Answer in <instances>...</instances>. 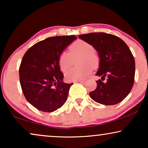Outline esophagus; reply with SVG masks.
<instances>
[{
    "mask_svg": "<svg viewBox=\"0 0 148 148\" xmlns=\"http://www.w3.org/2000/svg\"><path fill=\"white\" fill-rule=\"evenodd\" d=\"M75 83H80V84H84L85 81H78V82H75Z\"/></svg>",
    "mask_w": 148,
    "mask_h": 148,
    "instance_id": "34e87169",
    "label": "esophagus"
}]
</instances>
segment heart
Masks as SVG:
<instances>
[{
  "label": "heart",
  "mask_w": 148,
  "mask_h": 148,
  "mask_svg": "<svg viewBox=\"0 0 148 148\" xmlns=\"http://www.w3.org/2000/svg\"><path fill=\"white\" fill-rule=\"evenodd\" d=\"M94 48L90 43L84 40H77L70 46L69 53L62 52L58 57V62L60 70L65 72L71 66L73 59L79 56L77 64L79 66L73 68L65 73V79L68 82L82 81L90 75L92 68L99 65V56L94 51Z\"/></svg>",
  "instance_id": "heart-1"
}]
</instances>
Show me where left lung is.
<instances>
[{"instance_id":"8db88e82","label":"left lung","mask_w":148,"mask_h":148,"mask_svg":"<svg viewBox=\"0 0 148 148\" xmlns=\"http://www.w3.org/2000/svg\"><path fill=\"white\" fill-rule=\"evenodd\" d=\"M79 38L90 43L98 52L100 62L96 75L97 88L90 93L95 102L114 105L128 96L134 84L135 63L128 46L117 36L100 32L82 34ZM107 79L106 82L103 81Z\"/></svg>"}]
</instances>
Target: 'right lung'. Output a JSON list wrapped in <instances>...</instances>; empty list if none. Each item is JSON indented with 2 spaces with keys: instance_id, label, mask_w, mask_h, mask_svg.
<instances>
[{
  "instance_id": "obj_1",
  "label": "right lung",
  "mask_w": 148,
  "mask_h": 148,
  "mask_svg": "<svg viewBox=\"0 0 148 148\" xmlns=\"http://www.w3.org/2000/svg\"><path fill=\"white\" fill-rule=\"evenodd\" d=\"M76 39L75 36L48 38L24 54L19 66L20 84L26 100L38 110L54 112L65 103L73 83L63 82L58 60Z\"/></svg>"
}]
</instances>
